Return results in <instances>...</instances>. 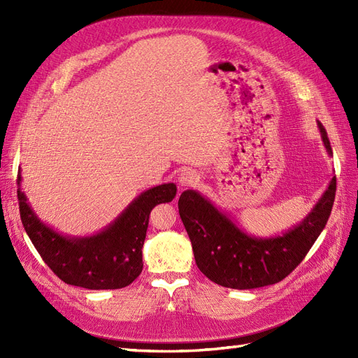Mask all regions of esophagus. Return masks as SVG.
Returning a JSON list of instances; mask_svg holds the SVG:
<instances>
[{
    "mask_svg": "<svg viewBox=\"0 0 358 358\" xmlns=\"http://www.w3.org/2000/svg\"><path fill=\"white\" fill-rule=\"evenodd\" d=\"M178 182H179V185L182 188L194 187V185H197V183L200 182V176L197 175L196 171H192V170H183V171H180V175L178 176Z\"/></svg>",
    "mask_w": 358,
    "mask_h": 358,
    "instance_id": "34e87169",
    "label": "esophagus"
}]
</instances>
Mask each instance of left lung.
<instances>
[{
  "mask_svg": "<svg viewBox=\"0 0 358 358\" xmlns=\"http://www.w3.org/2000/svg\"><path fill=\"white\" fill-rule=\"evenodd\" d=\"M318 129L326 152L333 157L320 122ZM334 192L333 176L305 218L273 236L246 233L229 213L196 189L183 191L178 206L201 273L227 288L251 289L279 282L301 263L329 221Z\"/></svg>",
  "mask_w": 358,
  "mask_h": 358,
  "instance_id": "1",
  "label": "left lung"
}]
</instances>
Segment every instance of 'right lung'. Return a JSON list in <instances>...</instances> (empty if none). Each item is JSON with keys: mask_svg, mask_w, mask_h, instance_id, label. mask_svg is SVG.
<instances>
[{"mask_svg": "<svg viewBox=\"0 0 358 358\" xmlns=\"http://www.w3.org/2000/svg\"><path fill=\"white\" fill-rule=\"evenodd\" d=\"M176 191L173 182L149 188L103 230L90 236H71L38 218L22 189L20 167L17 173L20 220L32 245L61 280L88 289L124 288L142 273L149 213L157 204L175 199Z\"/></svg>", "mask_w": 358, "mask_h": 358, "instance_id": "obj_1", "label": "right lung"}]
</instances>
